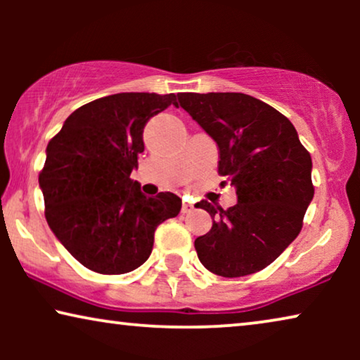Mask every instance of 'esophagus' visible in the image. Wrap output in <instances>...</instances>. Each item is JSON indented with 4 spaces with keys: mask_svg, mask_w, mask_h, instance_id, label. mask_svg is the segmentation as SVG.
<instances>
[{
    "mask_svg": "<svg viewBox=\"0 0 360 360\" xmlns=\"http://www.w3.org/2000/svg\"><path fill=\"white\" fill-rule=\"evenodd\" d=\"M195 210V206L188 203V201H184V205H181V213L186 214V213H191V211Z\"/></svg>",
    "mask_w": 360,
    "mask_h": 360,
    "instance_id": "1",
    "label": "esophagus"
}]
</instances>
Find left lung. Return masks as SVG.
I'll list each match as a JSON object with an SVG mask.
<instances>
[{"mask_svg":"<svg viewBox=\"0 0 360 360\" xmlns=\"http://www.w3.org/2000/svg\"><path fill=\"white\" fill-rule=\"evenodd\" d=\"M179 103L218 144V172L238 195L228 210L195 205L213 218L210 233L195 239L200 262L228 278L259 272L302 231L314 195L311 155L292 122L254 96L180 93Z\"/></svg>","mask_w":360,"mask_h":360,"instance_id":"8db88e82","label":"left lung"}]
</instances>
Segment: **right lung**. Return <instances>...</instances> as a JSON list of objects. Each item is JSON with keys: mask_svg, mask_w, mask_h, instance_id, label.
<instances>
[{"mask_svg": "<svg viewBox=\"0 0 360 360\" xmlns=\"http://www.w3.org/2000/svg\"><path fill=\"white\" fill-rule=\"evenodd\" d=\"M176 95L116 93L72 112L47 144L39 174L46 219L68 252L93 272L120 275L149 259L157 226L180 213L170 191L149 198L131 180L146 122Z\"/></svg>", "mask_w": 360, "mask_h": 360, "instance_id": "1", "label": "right lung"}]
</instances>
